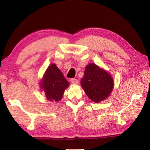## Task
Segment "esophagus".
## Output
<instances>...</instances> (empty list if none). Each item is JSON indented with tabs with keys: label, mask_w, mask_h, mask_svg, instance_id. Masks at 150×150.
Segmentation results:
<instances>
[{
	"label": "esophagus",
	"mask_w": 150,
	"mask_h": 150,
	"mask_svg": "<svg viewBox=\"0 0 150 150\" xmlns=\"http://www.w3.org/2000/svg\"><path fill=\"white\" fill-rule=\"evenodd\" d=\"M71 83L74 84V85H78L79 84V81H78L77 79H71L70 80Z\"/></svg>",
	"instance_id": "obj_1"
}]
</instances>
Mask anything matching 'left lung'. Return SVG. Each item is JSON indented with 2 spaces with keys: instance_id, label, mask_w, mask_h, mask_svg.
Listing matches in <instances>:
<instances>
[{
  "instance_id": "obj_1",
  "label": "left lung",
  "mask_w": 150,
  "mask_h": 150,
  "mask_svg": "<svg viewBox=\"0 0 150 150\" xmlns=\"http://www.w3.org/2000/svg\"><path fill=\"white\" fill-rule=\"evenodd\" d=\"M81 83L88 98L96 103H99L109 97L114 87L111 75L92 63L86 66Z\"/></svg>"
}]
</instances>
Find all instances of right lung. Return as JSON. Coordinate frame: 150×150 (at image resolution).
Listing matches in <instances>:
<instances>
[{
	"mask_svg": "<svg viewBox=\"0 0 150 150\" xmlns=\"http://www.w3.org/2000/svg\"><path fill=\"white\" fill-rule=\"evenodd\" d=\"M69 85L68 81L65 79L56 64L52 63L45 71L40 86L41 89L44 91L47 100L51 102H59Z\"/></svg>",
	"mask_w": 150,
	"mask_h": 150,
	"instance_id": "obj_1",
	"label": "right lung"
}]
</instances>
